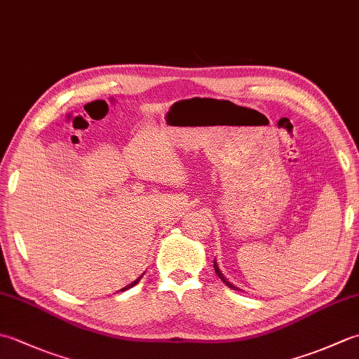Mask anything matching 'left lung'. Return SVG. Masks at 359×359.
Wrapping results in <instances>:
<instances>
[{
    "label": "left lung",
    "mask_w": 359,
    "mask_h": 359,
    "mask_svg": "<svg viewBox=\"0 0 359 359\" xmlns=\"http://www.w3.org/2000/svg\"><path fill=\"white\" fill-rule=\"evenodd\" d=\"M215 271H216V274H217V276H219V279H220V280H224V284H225L226 287H230V288H233V290H239L238 287L233 285L231 282H228V280H226V278L224 276L222 271H220V269H219V266H217V262H216V261H215Z\"/></svg>",
    "instance_id": "8db88e82"
}]
</instances>
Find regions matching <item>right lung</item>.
Segmentation results:
<instances>
[{"label": "right lung", "mask_w": 359, "mask_h": 359, "mask_svg": "<svg viewBox=\"0 0 359 359\" xmlns=\"http://www.w3.org/2000/svg\"><path fill=\"white\" fill-rule=\"evenodd\" d=\"M142 276H143V274H142ZM142 276H140V278H139V279H135V280H134V282H131V284H129V285H126V287H125V288H121V292H125V290H128V288H131V287H134V285H135V284H137V282H139V280H140V279H142Z\"/></svg>", "instance_id": "1"}]
</instances>
